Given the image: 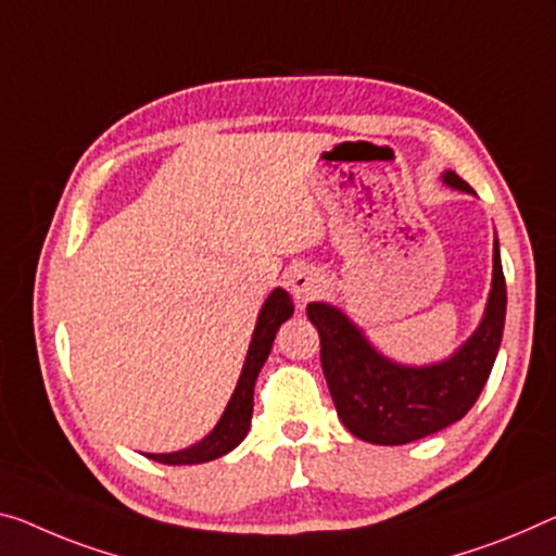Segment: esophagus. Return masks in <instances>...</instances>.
<instances>
[{
    "label": "esophagus",
    "instance_id": "esophagus-1",
    "mask_svg": "<svg viewBox=\"0 0 556 556\" xmlns=\"http://www.w3.org/2000/svg\"><path fill=\"white\" fill-rule=\"evenodd\" d=\"M288 290L290 295L295 298V303L303 307L307 301H313L315 295H320L323 290H326V278L313 268H305V266L293 268V273H290L288 278Z\"/></svg>",
    "mask_w": 556,
    "mask_h": 556
}]
</instances>
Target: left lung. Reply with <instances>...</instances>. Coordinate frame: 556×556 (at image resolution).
<instances>
[{"mask_svg": "<svg viewBox=\"0 0 556 556\" xmlns=\"http://www.w3.org/2000/svg\"><path fill=\"white\" fill-rule=\"evenodd\" d=\"M445 184L467 191L455 170ZM507 286L500 245L494 241L492 290L484 318L475 336L450 361L430 367H403L375 353L363 332L338 307L307 305V318L320 336V365L338 417L355 438L372 445H405L463 420L490 378L502 343Z\"/></svg>", "mask_w": 556, "mask_h": 556, "instance_id": "obj_1", "label": "left lung"}]
</instances>
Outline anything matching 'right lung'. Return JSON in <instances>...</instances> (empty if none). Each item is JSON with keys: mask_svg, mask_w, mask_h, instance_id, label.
Returning <instances> with one entry per match:
<instances>
[{"mask_svg": "<svg viewBox=\"0 0 556 556\" xmlns=\"http://www.w3.org/2000/svg\"><path fill=\"white\" fill-rule=\"evenodd\" d=\"M290 315H293V301H290L286 290L276 288L268 295V301L258 315L243 372L241 378H238V386L233 390V397H230L226 413L220 415V420L216 427H213V432L206 440H201L199 445H193L189 450L168 452V455H147L149 459H156L161 465H201V463H208V459L226 455V452L233 450L238 442L245 438V432H249L251 427V415H253L255 378H258L261 367L266 363L280 323H286Z\"/></svg>", "mask_w": 556, "mask_h": 556, "instance_id": "add662e5", "label": "right lung"}]
</instances>
